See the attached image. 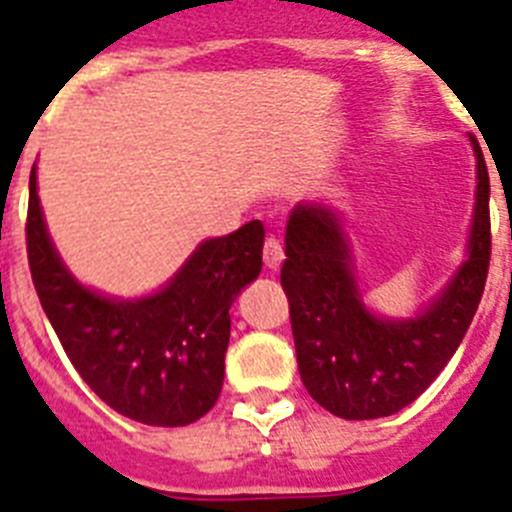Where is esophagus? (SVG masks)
<instances>
[{
  "label": "esophagus",
  "mask_w": 512,
  "mask_h": 512,
  "mask_svg": "<svg viewBox=\"0 0 512 512\" xmlns=\"http://www.w3.org/2000/svg\"><path fill=\"white\" fill-rule=\"evenodd\" d=\"M282 259H284L282 243H279L274 235H269V238L264 241V264L269 266V269H279Z\"/></svg>",
  "instance_id": "34e87169"
}]
</instances>
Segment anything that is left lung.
<instances>
[{"instance_id": "8db88e82", "label": "left lung", "mask_w": 512, "mask_h": 512, "mask_svg": "<svg viewBox=\"0 0 512 512\" xmlns=\"http://www.w3.org/2000/svg\"><path fill=\"white\" fill-rule=\"evenodd\" d=\"M477 205L467 261L418 318H377L361 302L341 220L300 202L287 223L282 287L307 392L346 420L392 415L418 400L472 325L490 269V176L477 138Z\"/></svg>"}]
</instances>
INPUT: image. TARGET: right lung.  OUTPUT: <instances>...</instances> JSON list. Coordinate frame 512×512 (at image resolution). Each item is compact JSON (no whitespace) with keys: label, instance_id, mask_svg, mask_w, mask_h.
Masks as SVG:
<instances>
[{"label":"right lung","instance_id":"1","mask_svg":"<svg viewBox=\"0 0 512 512\" xmlns=\"http://www.w3.org/2000/svg\"><path fill=\"white\" fill-rule=\"evenodd\" d=\"M35 292L81 379L112 410L161 428L210 413L223 390L230 305L259 277L264 225L210 238L156 295L112 300L81 287L45 230L35 169L27 202Z\"/></svg>","mask_w":512,"mask_h":512}]
</instances>
